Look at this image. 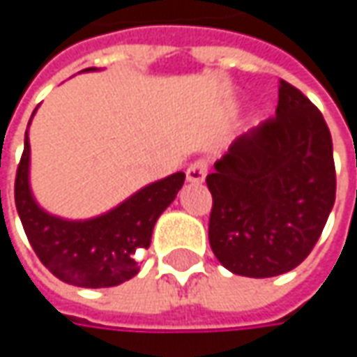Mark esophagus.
<instances>
[{
    "instance_id": "esophagus-1",
    "label": "esophagus",
    "mask_w": 357,
    "mask_h": 357,
    "mask_svg": "<svg viewBox=\"0 0 357 357\" xmlns=\"http://www.w3.org/2000/svg\"><path fill=\"white\" fill-rule=\"evenodd\" d=\"M206 169H208V165H206L204 160H195V162H190L188 169H186V181H188V183H202L204 176H206Z\"/></svg>"
}]
</instances>
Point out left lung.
<instances>
[{
    "mask_svg": "<svg viewBox=\"0 0 357 357\" xmlns=\"http://www.w3.org/2000/svg\"><path fill=\"white\" fill-rule=\"evenodd\" d=\"M208 240L218 262L270 278L306 260L336 200L332 135L318 107L280 81L276 117L230 144L206 176Z\"/></svg>",
    "mask_w": 357,
    "mask_h": 357,
    "instance_id": "left-lung-1",
    "label": "left lung"
}]
</instances>
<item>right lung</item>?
<instances>
[{
  "label": "right lung",
  "instance_id": "right-lung-1",
  "mask_svg": "<svg viewBox=\"0 0 357 357\" xmlns=\"http://www.w3.org/2000/svg\"><path fill=\"white\" fill-rule=\"evenodd\" d=\"M183 183L185 172H174L141 188L107 214L89 220H65L45 213L31 195L25 132L15 174V206L31 248L53 276L81 288H111L137 276V252L149 248L157 218Z\"/></svg>",
  "mask_w": 357,
  "mask_h": 357
}]
</instances>
